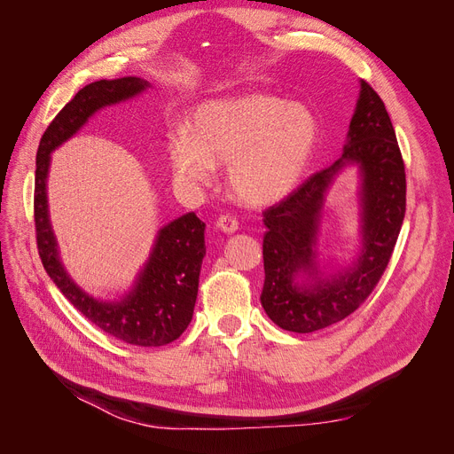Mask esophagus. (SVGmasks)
Wrapping results in <instances>:
<instances>
[{"mask_svg":"<svg viewBox=\"0 0 454 454\" xmlns=\"http://www.w3.org/2000/svg\"><path fill=\"white\" fill-rule=\"evenodd\" d=\"M215 225H217L219 231L227 232V235H232V232L239 231V219H237L235 215L225 214V215H219V217H217Z\"/></svg>","mask_w":454,"mask_h":454,"instance_id":"1","label":"esophagus"}]
</instances>
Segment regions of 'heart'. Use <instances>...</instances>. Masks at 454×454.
Returning a JSON list of instances; mask_svg holds the SVG:
<instances>
[{
  "instance_id": "obj_1",
  "label": "heart",
  "mask_w": 454,
  "mask_h": 454,
  "mask_svg": "<svg viewBox=\"0 0 454 454\" xmlns=\"http://www.w3.org/2000/svg\"><path fill=\"white\" fill-rule=\"evenodd\" d=\"M316 145L318 121L307 106L246 94L200 104L189 130L170 136L168 160L176 180L187 187L208 185L217 164L231 162L232 195L248 206H267L303 180Z\"/></svg>"
}]
</instances>
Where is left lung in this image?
<instances>
[{
  "label": "left lung",
  "mask_w": 454,
  "mask_h": 454,
  "mask_svg": "<svg viewBox=\"0 0 454 454\" xmlns=\"http://www.w3.org/2000/svg\"><path fill=\"white\" fill-rule=\"evenodd\" d=\"M347 166L358 168L361 176V252L350 268L327 275L317 259L323 204L328 187ZM403 217L402 151L384 102L362 81L340 159L263 212L261 305L269 318L295 333H312L345 320L388 267Z\"/></svg>",
  "instance_id": "8db88e82"
}]
</instances>
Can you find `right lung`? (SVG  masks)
<instances>
[{"mask_svg": "<svg viewBox=\"0 0 454 454\" xmlns=\"http://www.w3.org/2000/svg\"><path fill=\"white\" fill-rule=\"evenodd\" d=\"M151 85L140 77L100 79L81 89L52 119L41 136L35 157L34 217L41 263L51 280L70 303L96 327L136 347H162L180 337L191 318L199 294V274L206 255L204 223L189 212L164 225L145 265L130 292L117 301L89 295L64 269L59 242L52 232L47 200L51 153L72 138L79 129L106 106L125 102Z\"/></svg>", "mask_w": 454, "mask_h": 454, "instance_id": "obj_1", "label": "right lung"}]
</instances>
